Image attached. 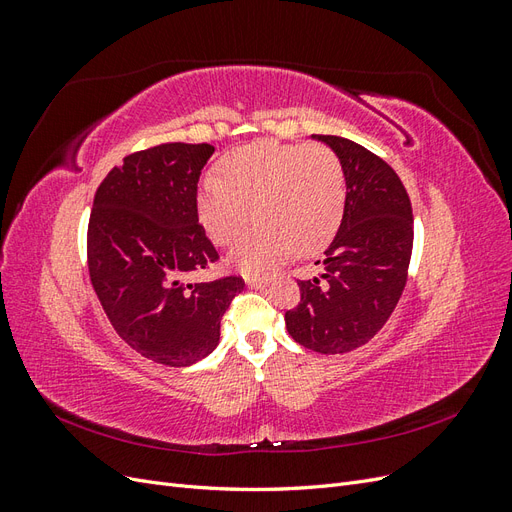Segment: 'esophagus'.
<instances>
[{
  "label": "esophagus",
  "mask_w": 512,
  "mask_h": 512,
  "mask_svg": "<svg viewBox=\"0 0 512 512\" xmlns=\"http://www.w3.org/2000/svg\"><path fill=\"white\" fill-rule=\"evenodd\" d=\"M247 286H250V288H265L267 280H262V277H247Z\"/></svg>",
  "instance_id": "obj_1"
}]
</instances>
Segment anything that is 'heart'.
<instances>
[{
	"label": "heart",
	"mask_w": 512,
	"mask_h": 512,
	"mask_svg": "<svg viewBox=\"0 0 512 512\" xmlns=\"http://www.w3.org/2000/svg\"><path fill=\"white\" fill-rule=\"evenodd\" d=\"M222 177L205 175L196 209L207 235L232 247L230 267L265 275L297 250L312 254L337 232L346 209V170L327 145L256 141L232 149L220 162Z\"/></svg>",
	"instance_id": "obj_1"
}]
</instances>
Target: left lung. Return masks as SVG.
<instances>
[{
    "mask_svg": "<svg viewBox=\"0 0 512 512\" xmlns=\"http://www.w3.org/2000/svg\"><path fill=\"white\" fill-rule=\"evenodd\" d=\"M346 170V209L318 277L299 280L301 301L286 312L294 342L342 354L367 344L406 288L414 241L410 198L395 170L342 136L314 134Z\"/></svg>",
    "mask_w": 512,
    "mask_h": 512,
    "instance_id": "1",
    "label": "left lung"
}]
</instances>
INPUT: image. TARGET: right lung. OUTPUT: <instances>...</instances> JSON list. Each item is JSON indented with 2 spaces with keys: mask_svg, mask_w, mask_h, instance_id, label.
I'll return each mask as SVG.
<instances>
[{
  "mask_svg": "<svg viewBox=\"0 0 512 512\" xmlns=\"http://www.w3.org/2000/svg\"><path fill=\"white\" fill-rule=\"evenodd\" d=\"M207 143H164L130 153L104 177L87 228V265L117 335L138 354L188 367L220 342V322L243 277L183 284L218 260L198 224Z\"/></svg>",
  "mask_w": 512,
  "mask_h": 512,
  "instance_id": "obj_1",
  "label": "right lung"
}]
</instances>
